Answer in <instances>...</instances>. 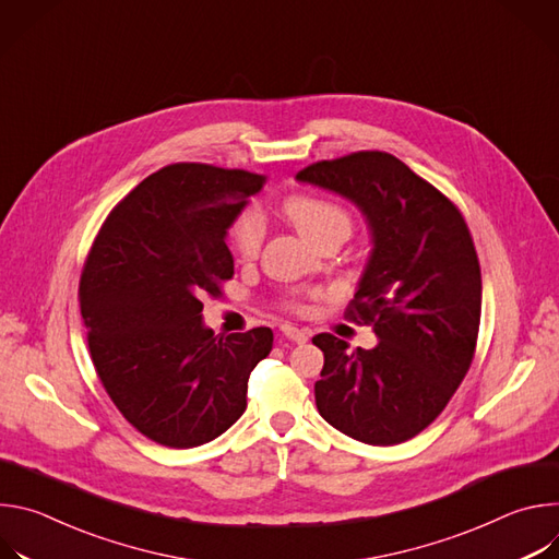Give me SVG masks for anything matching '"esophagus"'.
Instances as JSON below:
<instances>
[{
  "label": "esophagus",
  "instance_id": "esophagus-1",
  "mask_svg": "<svg viewBox=\"0 0 559 559\" xmlns=\"http://www.w3.org/2000/svg\"><path fill=\"white\" fill-rule=\"evenodd\" d=\"M281 332H283L285 338H289L292 343H298V345H302V343L309 341V332H307V330H298V328H294V325H289V323L281 325Z\"/></svg>",
  "mask_w": 559,
  "mask_h": 559
}]
</instances>
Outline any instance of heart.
Here are the masks:
<instances>
[{
	"label": "heart",
	"instance_id": "b5f03b06",
	"mask_svg": "<svg viewBox=\"0 0 559 559\" xmlns=\"http://www.w3.org/2000/svg\"><path fill=\"white\" fill-rule=\"evenodd\" d=\"M285 212L289 221L296 225V229L307 238L309 243H318L325 234L332 229H349L352 221L349 214L323 199H313V197H296L285 205ZM263 218L254 212H246L243 216H238L229 231V241L234 252L241 259H254L259 254V248L263 243Z\"/></svg>",
	"mask_w": 559,
	"mask_h": 559
}]
</instances>
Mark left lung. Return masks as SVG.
<instances>
[{
  "label": "left lung",
  "mask_w": 559,
  "mask_h": 559,
  "mask_svg": "<svg viewBox=\"0 0 559 559\" xmlns=\"http://www.w3.org/2000/svg\"><path fill=\"white\" fill-rule=\"evenodd\" d=\"M296 181L352 201L371 252L345 316L373 325V349L318 334L325 354L316 407L332 427L367 444L418 436L466 376L483 309V276L460 210L393 154L367 150L318 162Z\"/></svg>",
  "instance_id": "obj_1"
}]
</instances>
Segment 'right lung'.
Segmentation results:
<instances>
[{"mask_svg": "<svg viewBox=\"0 0 559 559\" xmlns=\"http://www.w3.org/2000/svg\"><path fill=\"white\" fill-rule=\"evenodd\" d=\"M263 183L246 170L168 166L110 212L88 254L79 305L93 365L123 418L164 447L227 431L272 352L270 328L223 338L201 313L234 274L227 229Z\"/></svg>", "mask_w": 559, "mask_h": 559, "instance_id": "right-lung-1", "label": "right lung"}]
</instances>
